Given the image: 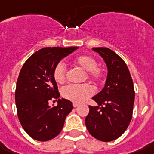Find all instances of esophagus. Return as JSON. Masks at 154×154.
<instances>
[{
  "label": "esophagus",
  "mask_w": 154,
  "mask_h": 154,
  "mask_svg": "<svg viewBox=\"0 0 154 154\" xmlns=\"http://www.w3.org/2000/svg\"><path fill=\"white\" fill-rule=\"evenodd\" d=\"M73 106H74V108H76V107H78V106H79V103H73Z\"/></svg>",
  "instance_id": "esophagus-1"
}]
</instances>
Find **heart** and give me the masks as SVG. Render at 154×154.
I'll return each instance as SVG.
<instances>
[{
  "label": "heart",
  "mask_w": 154,
  "mask_h": 154,
  "mask_svg": "<svg viewBox=\"0 0 154 154\" xmlns=\"http://www.w3.org/2000/svg\"><path fill=\"white\" fill-rule=\"evenodd\" d=\"M74 63L87 71L88 78L95 83L102 82L104 77L103 70L98 66L97 61L90 55L81 54L74 59ZM67 75L66 66L62 63L55 65L53 71V77L58 83H65ZM94 94V89L89 83L70 84L62 89V96L74 103H82Z\"/></svg>",
  "instance_id": "obj_1"
}]
</instances>
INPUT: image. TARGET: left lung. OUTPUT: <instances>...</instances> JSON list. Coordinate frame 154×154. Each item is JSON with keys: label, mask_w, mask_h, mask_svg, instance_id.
<instances>
[{"label": "left lung", "mask_w": 154, "mask_h": 154, "mask_svg": "<svg viewBox=\"0 0 154 154\" xmlns=\"http://www.w3.org/2000/svg\"><path fill=\"white\" fill-rule=\"evenodd\" d=\"M93 51L102 56L108 72L104 88L92 98L98 106H89L85 125L92 137L108 142L120 137L129 125L135 91L128 66L117 54L105 47Z\"/></svg>", "instance_id": "1"}]
</instances>
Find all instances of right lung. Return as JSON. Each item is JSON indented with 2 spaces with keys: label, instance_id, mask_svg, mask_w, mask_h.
<instances>
[{
  "label": "right lung",
  "instance_id": "obj_1",
  "mask_svg": "<svg viewBox=\"0 0 154 154\" xmlns=\"http://www.w3.org/2000/svg\"><path fill=\"white\" fill-rule=\"evenodd\" d=\"M77 46L45 47L32 54L21 69L17 81L15 101L19 121L29 137L39 141L51 140L60 133L65 118L73 109L71 101L60 96L53 77L54 66Z\"/></svg>",
  "mask_w": 154,
  "mask_h": 154
}]
</instances>
